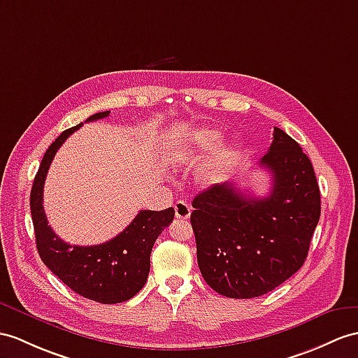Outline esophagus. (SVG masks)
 Wrapping results in <instances>:
<instances>
[{"mask_svg":"<svg viewBox=\"0 0 358 358\" xmlns=\"http://www.w3.org/2000/svg\"><path fill=\"white\" fill-rule=\"evenodd\" d=\"M174 213H176V219L187 220L191 214V206L187 202H184V200H179V202L174 205Z\"/></svg>","mask_w":358,"mask_h":358,"instance_id":"34e87169","label":"esophagus"}]
</instances>
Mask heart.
Here are the masks:
<instances>
[{"label":"heart","instance_id":"1","mask_svg":"<svg viewBox=\"0 0 358 358\" xmlns=\"http://www.w3.org/2000/svg\"><path fill=\"white\" fill-rule=\"evenodd\" d=\"M220 132L211 129H197L196 132L191 134V136L184 143V145L179 147L176 155L180 159H199L211 152L214 147L220 141ZM240 149L235 144H222L217 147L209 156L208 165H206V178L209 182H219L222 180L228 171L232 169L235 161L238 159Z\"/></svg>","mask_w":358,"mask_h":358}]
</instances>
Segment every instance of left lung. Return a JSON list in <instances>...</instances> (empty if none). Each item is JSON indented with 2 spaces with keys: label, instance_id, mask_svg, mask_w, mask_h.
<instances>
[{
  "label": "left lung",
  "instance_id": "left-lung-1",
  "mask_svg": "<svg viewBox=\"0 0 358 358\" xmlns=\"http://www.w3.org/2000/svg\"><path fill=\"white\" fill-rule=\"evenodd\" d=\"M270 171L266 197H252L224 182L193 200L197 263L203 280L226 298L266 294L302 267L320 217V191L301 145L275 127L259 161Z\"/></svg>",
  "mask_w": 358,
  "mask_h": 358
}]
</instances>
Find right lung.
<instances>
[{
  "instance_id": "obj_1",
  "label": "right lung",
  "mask_w": 358,
  "mask_h": 358,
  "mask_svg": "<svg viewBox=\"0 0 358 358\" xmlns=\"http://www.w3.org/2000/svg\"><path fill=\"white\" fill-rule=\"evenodd\" d=\"M109 110L94 113L86 121L106 118ZM82 124L60 134L48 147L34 178L30 209L39 257L60 281L77 294L100 303H120L143 289L150 272V254L156 238L173 222L174 209L139 211L127 228L103 245L73 246L51 229L42 205L43 182L56 152Z\"/></svg>"
}]
</instances>
